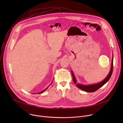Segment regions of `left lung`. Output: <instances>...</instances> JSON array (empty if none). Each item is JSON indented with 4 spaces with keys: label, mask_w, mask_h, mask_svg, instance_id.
<instances>
[{
    "label": "left lung",
    "mask_w": 123,
    "mask_h": 123,
    "mask_svg": "<svg viewBox=\"0 0 123 123\" xmlns=\"http://www.w3.org/2000/svg\"><path fill=\"white\" fill-rule=\"evenodd\" d=\"M113 55L112 54V60H111V68L110 71V72H109V74H108L107 77L105 78L103 81H102L101 82H100L99 83H96V84L85 85H83V84H81L76 83L77 81H76V79L75 78V77L73 72L71 71L72 74L73 78V81H74V84H76V86L78 87H79V89H80L81 90H82L83 91H84L86 92H95L96 91L98 90L99 88H100V87L101 86H102L106 84L107 82H108V81L110 80V78L111 77L112 74V72H113Z\"/></svg>",
    "instance_id": "1"
}]
</instances>
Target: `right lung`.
<instances>
[{"label": "right lung", "instance_id": "obj_1", "mask_svg": "<svg viewBox=\"0 0 123 123\" xmlns=\"http://www.w3.org/2000/svg\"><path fill=\"white\" fill-rule=\"evenodd\" d=\"M52 82H51V84H50V85H49V86H48V87H47V88H46V89H45V90H43V91H41V92H38V93H37V94H39V93H43V92H44V91H46V90H47V89H48V87H49V86H50V85H51V84H52ZM32 94H36V93H32Z\"/></svg>", "mask_w": 123, "mask_h": 123}]
</instances>
